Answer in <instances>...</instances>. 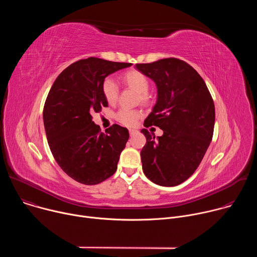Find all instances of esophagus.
<instances>
[{"mask_svg":"<svg viewBox=\"0 0 257 257\" xmlns=\"http://www.w3.org/2000/svg\"><path fill=\"white\" fill-rule=\"evenodd\" d=\"M129 133H130V135L132 136V135H134V134L137 133V130H135V129H130V130H129Z\"/></svg>","mask_w":257,"mask_h":257,"instance_id":"34e87169","label":"esophagus"}]
</instances>
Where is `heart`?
<instances>
[{
    "instance_id": "obj_1",
    "label": "heart",
    "mask_w": 257,
    "mask_h": 257,
    "mask_svg": "<svg viewBox=\"0 0 257 257\" xmlns=\"http://www.w3.org/2000/svg\"><path fill=\"white\" fill-rule=\"evenodd\" d=\"M122 82L127 87L133 89L138 93V97L140 102L148 104L151 101L149 95L150 89V80L146 77L142 72L139 70H130L127 71L125 74L122 76ZM102 94L104 99L109 103L114 104L118 99L119 88L117 83L112 78H105L102 82L101 86ZM141 117V113L136 109H129V108H121L120 111L116 114V119L122 125L131 127L136 125L138 120Z\"/></svg>"
}]
</instances>
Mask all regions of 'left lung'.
<instances>
[{
	"label": "left lung",
	"mask_w": 257,
	"mask_h": 257,
	"mask_svg": "<svg viewBox=\"0 0 257 257\" xmlns=\"http://www.w3.org/2000/svg\"><path fill=\"white\" fill-rule=\"evenodd\" d=\"M153 79L158 99L144 126L160 127L157 137L141 132L146 143L140 153L144 175L160 186H177L198 168L212 138L214 104L201 76L186 62L167 58L135 66Z\"/></svg>",
	"instance_id": "left-lung-1"
}]
</instances>
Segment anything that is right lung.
<instances>
[{
    "instance_id": "1",
    "label": "right lung",
    "mask_w": 257,
    "mask_h": 257,
    "mask_svg": "<svg viewBox=\"0 0 257 257\" xmlns=\"http://www.w3.org/2000/svg\"><path fill=\"white\" fill-rule=\"evenodd\" d=\"M130 63L90 57L67 67L55 80L44 106V124L51 152L61 169L84 185L113 176L129 138L127 128L114 124L100 132L92 114L107 106L104 78Z\"/></svg>"
}]
</instances>
